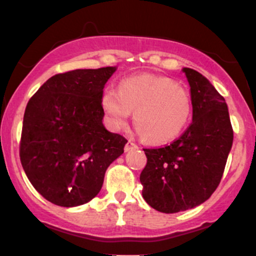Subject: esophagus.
<instances>
[{
  "label": "esophagus",
  "instance_id": "34e87169",
  "mask_svg": "<svg viewBox=\"0 0 256 256\" xmlns=\"http://www.w3.org/2000/svg\"><path fill=\"white\" fill-rule=\"evenodd\" d=\"M137 148L138 146L134 144V142H131V140H128V142L125 144V152H130L132 149H137Z\"/></svg>",
  "mask_w": 256,
  "mask_h": 256
}]
</instances>
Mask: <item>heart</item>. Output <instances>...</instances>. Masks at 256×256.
Instances as JSON below:
<instances>
[{
    "mask_svg": "<svg viewBox=\"0 0 256 256\" xmlns=\"http://www.w3.org/2000/svg\"><path fill=\"white\" fill-rule=\"evenodd\" d=\"M106 122L118 131L134 112L138 134L146 142L164 144L178 137L192 113L190 94L165 76L140 74L125 78L119 90L108 88L101 98Z\"/></svg>",
    "mask_w": 256,
    "mask_h": 256,
    "instance_id": "heart-1",
    "label": "heart"
}]
</instances>
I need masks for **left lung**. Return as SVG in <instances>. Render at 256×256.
<instances>
[{"mask_svg": "<svg viewBox=\"0 0 256 256\" xmlns=\"http://www.w3.org/2000/svg\"><path fill=\"white\" fill-rule=\"evenodd\" d=\"M192 102V122L170 146L143 149L142 195L154 210L177 213L198 207L222 180L234 131L225 98L204 76L184 67Z\"/></svg>", "mask_w": 256, "mask_h": 256, "instance_id": "1", "label": "left lung"}]
</instances>
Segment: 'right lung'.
Wrapping results in <instances>:
<instances>
[{"label":"right lung","mask_w":256,"mask_h":256,"mask_svg":"<svg viewBox=\"0 0 256 256\" xmlns=\"http://www.w3.org/2000/svg\"><path fill=\"white\" fill-rule=\"evenodd\" d=\"M116 67L52 76L30 98L22 122L20 161L44 198L61 207L89 202L128 140L104 128L101 98Z\"/></svg>","instance_id":"obj_1"}]
</instances>
